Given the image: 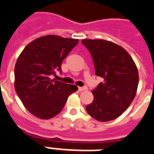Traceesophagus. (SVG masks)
Instances as JSON below:
<instances>
[{
    "label": "esophagus",
    "instance_id": "obj_1",
    "mask_svg": "<svg viewBox=\"0 0 154 154\" xmlns=\"http://www.w3.org/2000/svg\"><path fill=\"white\" fill-rule=\"evenodd\" d=\"M87 87H78V91H87Z\"/></svg>",
    "mask_w": 154,
    "mask_h": 154
}]
</instances>
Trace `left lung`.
Here are the masks:
<instances>
[{"label": "left lung", "instance_id": "left-lung-1", "mask_svg": "<svg viewBox=\"0 0 154 154\" xmlns=\"http://www.w3.org/2000/svg\"><path fill=\"white\" fill-rule=\"evenodd\" d=\"M93 58L96 75L104 78L91 92L92 103L86 106L87 113L98 121L118 118L135 97L139 72L135 63L121 46L104 39H82Z\"/></svg>", "mask_w": 154, "mask_h": 154}]
</instances>
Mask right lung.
Wrapping results in <instances>:
<instances>
[{
  "instance_id": "1",
  "label": "right lung",
  "mask_w": 154,
  "mask_h": 154,
  "mask_svg": "<svg viewBox=\"0 0 154 154\" xmlns=\"http://www.w3.org/2000/svg\"><path fill=\"white\" fill-rule=\"evenodd\" d=\"M77 38L45 35L33 40L20 54L15 66V88L27 110L39 119L53 118L63 110L67 97L77 91L51 79L78 43Z\"/></svg>"
}]
</instances>
